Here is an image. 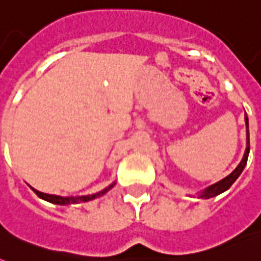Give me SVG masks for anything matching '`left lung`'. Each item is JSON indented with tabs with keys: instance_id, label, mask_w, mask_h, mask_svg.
I'll return each instance as SVG.
<instances>
[{
	"instance_id": "8db88e82",
	"label": "left lung",
	"mask_w": 261,
	"mask_h": 261,
	"mask_svg": "<svg viewBox=\"0 0 261 261\" xmlns=\"http://www.w3.org/2000/svg\"><path fill=\"white\" fill-rule=\"evenodd\" d=\"M245 124H247V149H245V153H244V157L243 160H241V163L239 164V167L236 168L234 171L231 172L229 176H226L225 178H222L221 181L215 182V184H213V186H210L208 188H206V190H203L202 192H200V198L203 199H208V198H214V196H217V195L222 194V192H225L226 190H229L230 188V186L233 184V182L239 178V176L241 174V172L244 171V168H245V165H247V161H248V155H249V128H248V116L245 115Z\"/></svg>"
}]
</instances>
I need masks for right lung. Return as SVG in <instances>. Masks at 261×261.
Segmentation results:
<instances>
[{"label": "right lung", "mask_w": 261, "mask_h": 261, "mask_svg": "<svg viewBox=\"0 0 261 261\" xmlns=\"http://www.w3.org/2000/svg\"><path fill=\"white\" fill-rule=\"evenodd\" d=\"M115 186V182H112L111 186H108L107 188H104L102 191H98L96 194H92V195H87V196H58V195H50V194H44V192H40V191L35 190L32 188L35 194L38 195L40 199H44L47 202L50 203H54V204H61V206H66V204H75V203H81V202H89V200H93L96 198H100L102 195L108 192V191Z\"/></svg>", "instance_id": "add662e5"}]
</instances>
